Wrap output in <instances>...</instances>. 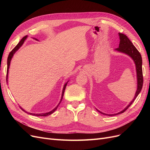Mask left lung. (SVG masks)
<instances>
[{
  "mask_svg": "<svg viewBox=\"0 0 150 150\" xmlns=\"http://www.w3.org/2000/svg\"><path fill=\"white\" fill-rule=\"evenodd\" d=\"M120 36V44H119V47L115 49V51L124 53L125 54L129 56L133 60L135 66H136V71H137V90L136 91L134 97L132 101L129 103V104L123 110L121 111L116 113V114H112V115H108L106 114V113H104L98 110H96L99 112L100 113L104 115H108V116H115L121 114L125 112L127 109H128L132 103L134 102V99L137 98V97L138 96V94L142 91V87H143V71H142V56H141L140 53L137 50V49L134 47L133 43L131 42V40L128 39L127 36L123 34L118 33Z\"/></svg>",
  "mask_w": 150,
  "mask_h": 150,
  "instance_id": "obj_1",
  "label": "left lung"
}]
</instances>
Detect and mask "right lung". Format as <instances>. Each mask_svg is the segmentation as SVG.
<instances>
[{
    "label": "right lung",
    "mask_w": 150,
    "mask_h": 150,
    "mask_svg": "<svg viewBox=\"0 0 150 150\" xmlns=\"http://www.w3.org/2000/svg\"><path fill=\"white\" fill-rule=\"evenodd\" d=\"M27 38H28V35H25V37H24L23 38H22V39L21 40V41H20L19 43L17 44V46L12 49V51L9 53V54H8V58H7V78H6V79H7V81H8L7 79H8V69H9V67H10L11 61L12 59V57H13V54H14L16 53V52L17 51H18V49H19V48L22 46V44H24V41L25 40V39H27ZM33 39H35V40H38V39H35V38H33ZM68 82H69V81H68L66 83H65V84H64V87H63L62 92V95H61V100H60L59 103V104H57V106L55 108L53 109V110H52V111H49V112H45V113H40V114H38H38H35V113H30V112H27V111H25L24 110V109H22L21 106H20V108H21V110H22V111H25V112L28 113V114H30V115H33V116H49V115H50L52 114V113L57 110V107L59 106V104L61 103V101H62V98H63V96H64V91H65L66 87L67 84V83H68Z\"/></svg>",
    "instance_id": "right-lung-1"
}]
</instances>
